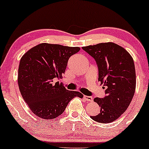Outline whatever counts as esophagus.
Returning a JSON list of instances; mask_svg holds the SVG:
<instances>
[{
    "instance_id": "obj_1",
    "label": "esophagus",
    "mask_w": 149,
    "mask_h": 149,
    "mask_svg": "<svg viewBox=\"0 0 149 149\" xmlns=\"http://www.w3.org/2000/svg\"><path fill=\"white\" fill-rule=\"evenodd\" d=\"M84 98L85 100L88 101V102H92V101H93V98L90 96H84Z\"/></svg>"
}]
</instances>
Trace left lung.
<instances>
[{
    "label": "left lung",
    "mask_w": 149,
    "mask_h": 149,
    "mask_svg": "<svg viewBox=\"0 0 149 149\" xmlns=\"http://www.w3.org/2000/svg\"><path fill=\"white\" fill-rule=\"evenodd\" d=\"M96 61L98 80L104 83L105 97L94 99L100 112L90 116L102 123L116 120L130 104L136 88L134 61L123 47L113 42H102L82 47Z\"/></svg>",
    "instance_id": "obj_1"
}]
</instances>
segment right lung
Segmentation results:
<instances>
[{
    "mask_svg": "<svg viewBox=\"0 0 149 149\" xmlns=\"http://www.w3.org/2000/svg\"><path fill=\"white\" fill-rule=\"evenodd\" d=\"M80 47L41 43L22 57L18 69V85L24 100L31 111L42 119H54L64 111L69 102L83 95L68 90L59 81L68 61Z\"/></svg>",
    "mask_w": 149,
    "mask_h": 149,
    "instance_id": "right-lung-1",
    "label": "right lung"
}]
</instances>
